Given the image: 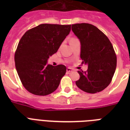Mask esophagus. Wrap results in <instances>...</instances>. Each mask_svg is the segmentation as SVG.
Listing matches in <instances>:
<instances>
[{
	"instance_id": "34e87169",
	"label": "esophagus",
	"mask_w": 130,
	"mask_h": 130,
	"mask_svg": "<svg viewBox=\"0 0 130 130\" xmlns=\"http://www.w3.org/2000/svg\"><path fill=\"white\" fill-rule=\"evenodd\" d=\"M74 71L72 68H70V67H68L67 69V73H71V72H73V71Z\"/></svg>"
}]
</instances>
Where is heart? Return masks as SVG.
Here are the masks:
<instances>
[{"instance_id":"b5f03b06","label":"heart","mask_w":130,"mask_h":130,"mask_svg":"<svg viewBox=\"0 0 130 130\" xmlns=\"http://www.w3.org/2000/svg\"><path fill=\"white\" fill-rule=\"evenodd\" d=\"M72 39H75V38H71V40H72Z\"/></svg>"}]
</instances>
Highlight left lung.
<instances>
[{"instance_id": "8db88e82", "label": "left lung", "mask_w": 130, "mask_h": 130, "mask_svg": "<svg viewBox=\"0 0 130 130\" xmlns=\"http://www.w3.org/2000/svg\"><path fill=\"white\" fill-rule=\"evenodd\" d=\"M72 31L81 43L82 64L88 65L86 71H78L77 86L86 92L94 94L110 84L117 66V57L107 36L90 23H76Z\"/></svg>"}]
</instances>
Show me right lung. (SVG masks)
I'll use <instances>...</instances> for the list:
<instances>
[{
    "instance_id": "1",
    "label": "right lung",
    "mask_w": 130,
    "mask_h": 130,
    "mask_svg": "<svg viewBox=\"0 0 130 130\" xmlns=\"http://www.w3.org/2000/svg\"><path fill=\"white\" fill-rule=\"evenodd\" d=\"M71 31V25L40 24L27 30L15 53V67L23 87L29 92L46 96L55 91L67 68L46 64Z\"/></svg>"
}]
</instances>
